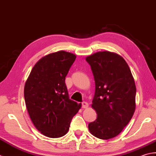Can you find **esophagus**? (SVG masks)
I'll return each mask as SVG.
<instances>
[{
  "label": "esophagus",
  "mask_w": 156,
  "mask_h": 156,
  "mask_svg": "<svg viewBox=\"0 0 156 156\" xmlns=\"http://www.w3.org/2000/svg\"><path fill=\"white\" fill-rule=\"evenodd\" d=\"M89 107V104L86 101H83V102H82V108H87Z\"/></svg>",
  "instance_id": "esophagus-1"
}]
</instances>
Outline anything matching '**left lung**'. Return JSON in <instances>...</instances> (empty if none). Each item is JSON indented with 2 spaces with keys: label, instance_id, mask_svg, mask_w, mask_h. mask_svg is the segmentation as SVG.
<instances>
[{
  "label": "left lung",
  "instance_id": "left-lung-1",
  "mask_svg": "<svg viewBox=\"0 0 156 156\" xmlns=\"http://www.w3.org/2000/svg\"><path fill=\"white\" fill-rule=\"evenodd\" d=\"M96 83L91 107L97 119L88 125L96 137L109 139L120 133L135 112L136 86L131 69L118 54L98 52L87 56Z\"/></svg>",
  "mask_w": 156,
  "mask_h": 156
}]
</instances>
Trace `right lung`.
<instances>
[{
	"instance_id": "right-lung-1",
	"label": "right lung",
	"mask_w": 156,
	"mask_h": 156,
	"mask_svg": "<svg viewBox=\"0 0 156 156\" xmlns=\"http://www.w3.org/2000/svg\"><path fill=\"white\" fill-rule=\"evenodd\" d=\"M76 58L60 50L43 56L35 64L24 87L28 114L42 135L58 138L67 133L81 104L69 99L65 77Z\"/></svg>"
}]
</instances>
